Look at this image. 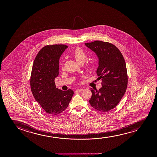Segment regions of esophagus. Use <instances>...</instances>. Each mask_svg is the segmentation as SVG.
I'll return each instance as SVG.
<instances>
[{
    "label": "esophagus",
    "instance_id": "esophagus-1",
    "mask_svg": "<svg viewBox=\"0 0 157 157\" xmlns=\"http://www.w3.org/2000/svg\"><path fill=\"white\" fill-rule=\"evenodd\" d=\"M83 90H84V89H82V88H79V89L76 90L75 92H82V91H83Z\"/></svg>",
    "mask_w": 157,
    "mask_h": 157
}]
</instances>
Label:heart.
<instances>
[{
	"instance_id": "obj_1",
	"label": "heart",
	"mask_w": 157,
	"mask_h": 157,
	"mask_svg": "<svg viewBox=\"0 0 157 157\" xmlns=\"http://www.w3.org/2000/svg\"><path fill=\"white\" fill-rule=\"evenodd\" d=\"M73 56L78 62L84 63L87 59V55L85 52L81 48H77L73 52Z\"/></svg>"
}]
</instances>
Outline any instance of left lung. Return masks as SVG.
<instances>
[{
    "label": "left lung",
    "mask_w": 157,
    "mask_h": 157,
    "mask_svg": "<svg viewBox=\"0 0 157 157\" xmlns=\"http://www.w3.org/2000/svg\"><path fill=\"white\" fill-rule=\"evenodd\" d=\"M99 58L97 73L101 79L99 90L90 88V103L93 108L107 112L118 105L127 90L128 75L124 58L115 45L107 42L95 41L85 43Z\"/></svg>",
    "instance_id": "left-lung-1"
}]
</instances>
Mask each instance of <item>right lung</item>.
<instances>
[{
	"mask_svg": "<svg viewBox=\"0 0 157 157\" xmlns=\"http://www.w3.org/2000/svg\"><path fill=\"white\" fill-rule=\"evenodd\" d=\"M68 47L65 44L48 45L35 58L30 76L33 95L48 114L56 115L64 111L73 96V90L56 88L55 78L59 74V60Z\"/></svg>",
	"mask_w": 157,
	"mask_h": 157,
	"instance_id": "1",
	"label": "right lung"
}]
</instances>
